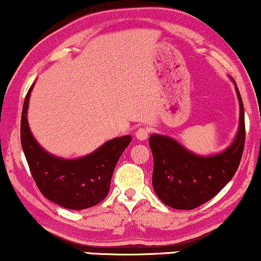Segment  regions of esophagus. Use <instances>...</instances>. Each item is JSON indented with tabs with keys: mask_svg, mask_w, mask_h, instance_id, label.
Instances as JSON below:
<instances>
[{
	"mask_svg": "<svg viewBox=\"0 0 261 261\" xmlns=\"http://www.w3.org/2000/svg\"><path fill=\"white\" fill-rule=\"evenodd\" d=\"M148 134H149V129L146 127L138 128V130L135 132V137H137V139H139V140H146L148 137Z\"/></svg>",
	"mask_w": 261,
	"mask_h": 261,
	"instance_id": "34e87169",
	"label": "esophagus"
}]
</instances>
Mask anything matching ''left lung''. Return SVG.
I'll return each instance as SVG.
<instances>
[{
    "label": "left lung",
    "mask_w": 261,
    "mask_h": 261,
    "mask_svg": "<svg viewBox=\"0 0 261 261\" xmlns=\"http://www.w3.org/2000/svg\"><path fill=\"white\" fill-rule=\"evenodd\" d=\"M235 89L240 103V126L233 144L221 154L198 156L173 139L158 134L149 137L154 162L152 184L164 204L180 210L197 208L215 197L237 172L245 147L246 128L237 83Z\"/></svg>",
    "instance_id": "1"
}]
</instances>
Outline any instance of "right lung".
Wrapping results in <instances>:
<instances>
[{
    "mask_svg": "<svg viewBox=\"0 0 261 261\" xmlns=\"http://www.w3.org/2000/svg\"><path fill=\"white\" fill-rule=\"evenodd\" d=\"M28 90L21 115V145L32 177L42 195L56 204L82 210L98 204L108 195L117 160L132 141L130 135L115 138L84 158H56L42 149L32 135L27 109Z\"/></svg>",
    "mask_w": 261,
    "mask_h": 261,
    "instance_id": "1",
    "label": "right lung"
}]
</instances>
